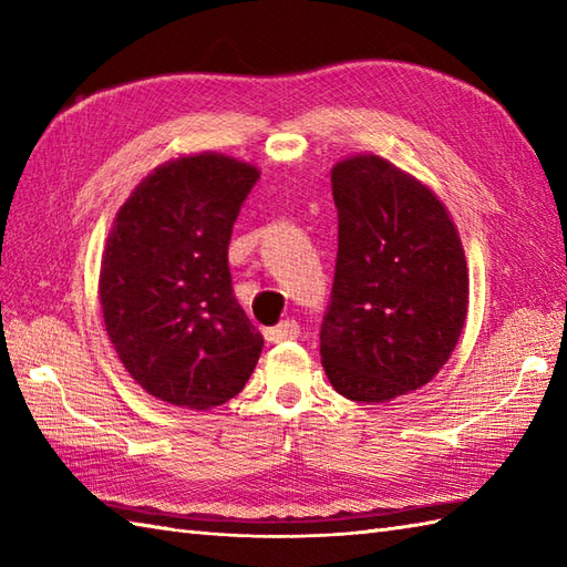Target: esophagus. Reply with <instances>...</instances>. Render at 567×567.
<instances>
[{"instance_id":"esophagus-1","label":"esophagus","mask_w":567,"mask_h":567,"mask_svg":"<svg viewBox=\"0 0 567 567\" xmlns=\"http://www.w3.org/2000/svg\"><path fill=\"white\" fill-rule=\"evenodd\" d=\"M297 336H299V323L295 319H285L277 323V327L265 331V341L280 343V341H292Z\"/></svg>"}]
</instances>
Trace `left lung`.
Here are the masks:
<instances>
[{
    "mask_svg": "<svg viewBox=\"0 0 567 567\" xmlns=\"http://www.w3.org/2000/svg\"><path fill=\"white\" fill-rule=\"evenodd\" d=\"M339 256L321 365L346 400L382 404L449 363L467 317V262L443 202L372 153L331 171Z\"/></svg>",
    "mask_w": 567,
    "mask_h": 567,
    "instance_id": "8db88e82",
    "label": "left lung"
}]
</instances>
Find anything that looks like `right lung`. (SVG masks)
I'll list each match as a JSON object with an SVG mask.
<instances>
[{"instance_id": "right-lung-1", "label": "right lung", "mask_w": 567, "mask_h": 567, "mask_svg": "<svg viewBox=\"0 0 567 567\" xmlns=\"http://www.w3.org/2000/svg\"><path fill=\"white\" fill-rule=\"evenodd\" d=\"M256 165L204 151L165 161L116 212L100 270L110 341L161 402L219 406L246 388L262 336L234 297L228 240Z\"/></svg>"}]
</instances>
